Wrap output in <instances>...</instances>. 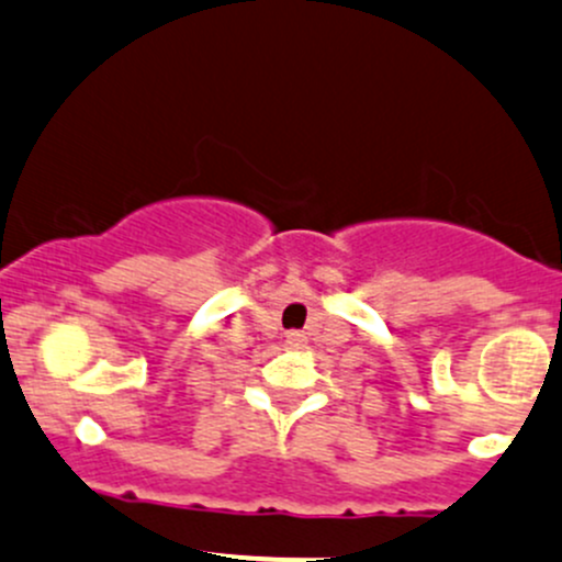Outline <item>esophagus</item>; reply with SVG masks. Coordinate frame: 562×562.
<instances>
[{
  "mask_svg": "<svg viewBox=\"0 0 562 562\" xmlns=\"http://www.w3.org/2000/svg\"><path fill=\"white\" fill-rule=\"evenodd\" d=\"M288 347H291V350H304L306 336L299 334V330H293V334H288Z\"/></svg>",
  "mask_w": 562,
  "mask_h": 562,
  "instance_id": "esophagus-1",
  "label": "esophagus"
}]
</instances>
